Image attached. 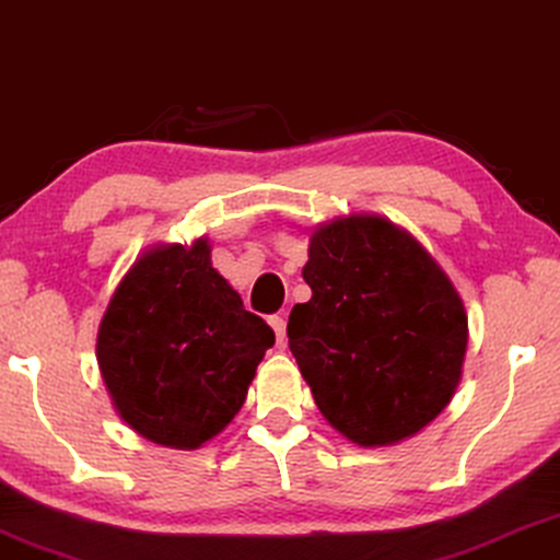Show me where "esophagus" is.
I'll return each mask as SVG.
<instances>
[{
    "mask_svg": "<svg viewBox=\"0 0 560 560\" xmlns=\"http://www.w3.org/2000/svg\"><path fill=\"white\" fill-rule=\"evenodd\" d=\"M270 326H272L275 336H278V343L285 341V318H282V316H278V313H275V316H270Z\"/></svg>",
    "mask_w": 560,
    "mask_h": 560,
    "instance_id": "34e87169",
    "label": "esophagus"
}]
</instances>
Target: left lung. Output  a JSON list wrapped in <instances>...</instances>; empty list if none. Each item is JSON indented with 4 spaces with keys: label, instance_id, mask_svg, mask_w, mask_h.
<instances>
[{
    "label": "left lung",
    "instance_id": "1",
    "mask_svg": "<svg viewBox=\"0 0 560 560\" xmlns=\"http://www.w3.org/2000/svg\"><path fill=\"white\" fill-rule=\"evenodd\" d=\"M313 295L290 311L288 343L313 400L359 446H385L451 402L466 313L428 252L380 217L339 219L311 236Z\"/></svg>",
    "mask_w": 560,
    "mask_h": 560
}]
</instances>
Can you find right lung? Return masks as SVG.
<instances>
[{
    "mask_svg": "<svg viewBox=\"0 0 560 560\" xmlns=\"http://www.w3.org/2000/svg\"><path fill=\"white\" fill-rule=\"evenodd\" d=\"M275 331L211 267L206 240L160 247L119 282L96 357L119 416L144 439L196 448L247 397Z\"/></svg>",
    "mask_w": 560,
    "mask_h": 560,
    "instance_id": "obj_1",
    "label": "right lung"
}]
</instances>
